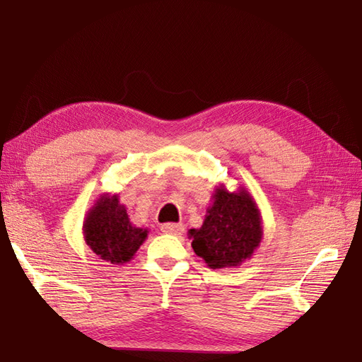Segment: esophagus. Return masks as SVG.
Listing matches in <instances>:
<instances>
[{"label":"esophagus","mask_w":362,"mask_h":362,"mask_svg":"<svg viewBox=\"0 0 362 362\" xmlns=\"http://www.w3.org/2000/svg\"><path fill=\"white\" fill-rule=\"evenodd\" d=\"M183 226L182 224H174V222H168V224L161 226V232L169 233V235H182L183 233Z\"/></svg>","instance_id":"esophagus-1"}]
</instances>
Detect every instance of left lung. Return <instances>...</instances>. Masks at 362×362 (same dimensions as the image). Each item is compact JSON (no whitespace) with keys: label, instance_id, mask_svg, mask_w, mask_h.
I'll list each match as a JSON object with an SVG mask.
<instances>
[{"label":"left lung","instance_id":"1","mask_svg":"<svg viewBox=\"0 0 362 362\" xmlns=\"http://www.w3.org/2000/svg\"><path fill=\"white\" fill-rule=\"evenodd\" d=\"M188 235L196 255L210 269L238 267L263 241V219L247 189L228 191L222 183L213 191L202 226Z\"/></svg>","mask_w":362,"mask_h":362}]
</instances>
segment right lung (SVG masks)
<instances>
[{"mask_svg":"<svg viewBox=\"0 0 362 362\" xmlns=\"http://www.w3.org/2000/svg\"><path fill=\"white\" fill-rule=\"evenodd\" d=\"M82 232L87 245L99 258L112 264H124L134 258L149 230L130 222L118 194L104 193L87 211Z\"/></svg>","mask_w":362,"mask_h":362,"instance_id":"obj_1","label":"right lung"}]
</instances>
